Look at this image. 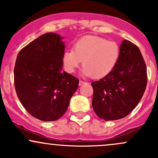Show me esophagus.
<instances>
[{
    "instance_id": "obj_1",
    "label": "esophagus",
    "mask_w": 158,
    "mask_h": 158,
    "mask_svg": "<svg viewBox=\"0 0 158 158\" xmlns=\"http://www.w3.org/2000/svg\"><path fill=\"white\" fill-rule=\"evenodd\" d=\"M85 84V82L84 81H79V86H82L83 84Z\"/></svg>"
}]
</instances>
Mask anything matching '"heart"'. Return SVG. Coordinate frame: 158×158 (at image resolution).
Segmentation results:
<instances>
[{"mask_svg":"<svg viewBox=\"0 0 158 158\" xmlns=\"http://www.w3.org/2000/svg\"><path fill=\"white\" fill-rule=\"evenodd\" d=\"M119 55V45L115 42L96 35H86L74 44L73 49L64 52L62 63L64 70L72 74L83 61V75L100 79L113 71Z\"/></svg>","mask_w":158,"mask_h":158,"instance_id":"b5f03b06","label":"heart"}]
</instances>
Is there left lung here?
<instances>
[{"label":"left lung","instance_id":"8db88e82","mask_svg":"<svg viewBox=\"0 0 158 158\" xmlns=\"http://www.w3.org/2000/svg\"><path fill=\"white\" fill-rule=\"evenodd\" d=\"M146 64L139 48L128 40L120 45V55L113 71L91 83L92 106L105 121L126 117L139 104L147 85Z\"/></svg>","mask_w":158,"mask_h":158}]
</instances>
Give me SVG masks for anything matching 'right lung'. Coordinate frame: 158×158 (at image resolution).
<instances>
[{
    "mask_svg": "<svg viewBox=\"0 0 158 158\" xmlns=\"http://www.w3.org/2000/svg\"><path fill=\"white\" fill-rule=\"evenodd\" d=\"M63 37L54 32L40 35L18 53L14 86L27 111L42 121H55L65 113L78 87V79L62 70Z\"/></svg>",
    "mask_w": 158,
    "mask_h": 158,
    "instance_id": "1",
    "label": "right lung"
}]
</instances>
